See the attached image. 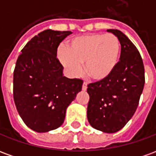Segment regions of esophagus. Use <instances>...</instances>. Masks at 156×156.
I'll return each instance as SVG.
<instances>
[{
    "mask_svg": "<svg viewBox=\"0 0 156 156\" xmlns=\"http://www.w3.org/2000/svg\"><path fill=\"white\" fill-rule=\"evenodd\" d=\"M87 88H88V83L84 82V83H83V87H82V88H83V91H85V90L87 89Z\"/></svg>",
    "mask_w": 156,
    "mask_h": 156,
    "instance_id": "esophagus-1",
    "label": "esophagus"
}]
</instances>
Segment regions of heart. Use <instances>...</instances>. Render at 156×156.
<instances>
[{"label": "heart", "mask_w": 156, "mask_h": 156, "mask_svg": "<svg viewBox=\"0 0 156 156\" xmlns=\"http://www.w3.org/2000/svg\"><path fill=\"white\" fill-rule=\"evenodd\" d=\"M120 44L113 34H88L75 37L58 51L59 61L73 77L85 72L94 81H104L115 71L119 60Z\"/></svg>", "instance_id": "heart-1"}]
</instances>
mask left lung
<instances>
[{
    "instance_id": "obj_1",
    "label": "left lung",
    "mask_w": 156,
    "mask_h": 156,
    "mask_svg": "<svg viewBox=\"0 0 156 156\" xmlns=\"http://www.w3.org/2000/svg\"><path fill=\"white\" fill-rule=\"evenodd\" d=\"M120 42L119 62L108 78L88 85L87 117L92 127L105 133L120 130L135 113L144 85V68L136 47L124 33L108 29Z\"/></svg>"
}]
</instances>
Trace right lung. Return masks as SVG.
I'll return each instance as SVG.
<instances>
[{
  "instance_id": "add662e5",
  "label": "right lung",
  "mask_w": 156,
  "mask_h": 156,
  "mask_svg": "<svg viewBox=\"0 0 156 156\" xmlns=\"http://www.w3.org/2000/svg\"><path fill=\"white\" fill-rule=\"evenodd\" d=\"M72 32L45 30L26 44L13 75V97L23 122L32 130L45 133L60 127L66 110L83 81L63 76L57 58L62 41Z\"/></svg>"
}]
</instances>
